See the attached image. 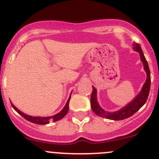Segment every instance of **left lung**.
<instances>
[{"label": "left lung", "mask_w": 159, "mask_h": 159, "mask_svg": "<svg viewBox=\"0 0 159 159\" xmlns=\"http://www.w3.org/2000/svg\"><path fill=\"white\" fill-rule=\"evenodd\" d=\"M134 50L139 52L140 56V60L143 64V69L146 71L147 80L146 82L143 84L140 93L131 101L130 103L128 104L126 106L123 107L122 109L119 111H114V112H109L105 111V110L100 107L97 101V90L93 87V91H92L91 97H90V104H91V108L93 112L101 117L106 118V119H111V120H122V119H127L133 115L135 114L142 106L145 104L147 99L148 98L149 91H150L151 87V73L149 69L148 64L145 58L143 53L142 51L140 44L135 43H134Z\"/></svg>", "instance_id": "obj_1"}]
</instances>
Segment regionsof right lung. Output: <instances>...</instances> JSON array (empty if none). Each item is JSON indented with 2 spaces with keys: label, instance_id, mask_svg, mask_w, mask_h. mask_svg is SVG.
Wrapping results in <instances>:
<instances>
[{
  "label": "right lung",
  "instance_id": "1",
  "mask_svg": "<svg viewBox=\"0 0 159 159\" xmlns=\"http://www.w3.org/2000/svg\"><path fill=\"white\" fill-rule=\"evenodd\" d=\"M70 98H71V95H70V97H69V99H68L67 102H66V106L64 107V108H63V109L61 110L59 113L54 115V116H49V117H34V116H29V115L25 114V113L22 112L20 110L18 109V108H16V107L15 106V105H13L11 102V106H12V108H14V109L16 110V111H17L19 114H20L22 117L25 118L26 120L30 121V122H33V123L39 124V125H45V124L49 123L51 121L56 122V121L60 120V119H62V118L64 117L66 114H67L68 111H69V100H70Z\"/></svg>",
  "mask_w": 159,
  "mask_h": 159
}]
</instances>
